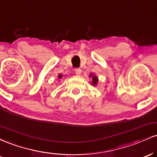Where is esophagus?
Returning a JSON list of instances; mask_svg holds the SVG:
<instances>
[{"mask_svg":"<svg viewBox=\"0 0 157 157\" xmlns=\"http://www.w3.org/2000/svg\"><path fill=\"white\" fill-rule=\"evenodd\" d=\"M75 73H76L77 75H79V76H80L81 73H82V70H81L80 68H76V69H75Z\"/></svg>","mask_w":157,"mask_h":157,"instance_id":"obj_1","label":"esophagus"}]
</instances>
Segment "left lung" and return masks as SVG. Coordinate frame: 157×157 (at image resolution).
Returning <instances> with one entry per match:
<instances>
[{"mask_svg": "<svg viewBox=\"0 0 157 157\" xmlns=\"http://www.w3.org/2000/svg\"><path fill=\"white\" fill-rule=\"evenodd\" d=\"M89 76L92 77V82H91V83H92L93 86H96L97 84V82H98V78H97L95 75H93V74H91Z\"/></svg>", "mask_w": 157, "mask_h": 157, "instance_id": "8db88e82", "label": "left lung"}]
</instances>
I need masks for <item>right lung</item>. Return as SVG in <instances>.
Segmentation results:
<instances>
[{
    "label": "right lung",
    "instance_id": "add662e5",
    "mask_svg": "<svg viewBox=\"0 0 157 157\" xmlns=\"http://www.w3.org/2000/svg\"><path fill=\"white\" fill-rule=\"evenodd\" d=\"M62 75H58V77H59V78H62Z\"/></svg>",
    "mask_w": 157,
    "mask_h": 157
}]
</instances>
